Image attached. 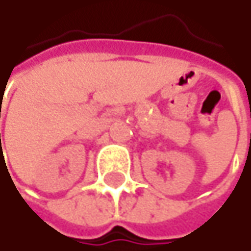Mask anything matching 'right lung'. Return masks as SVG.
Listing matches in <instances>:
<instances>
[{"label":"right lung","instance_id":"add662e5","mask_svg":"<svg viewBox=\"0 0 251 251\" xmlns=\"http://www.w3.org/2000/svg\"><path fill=\"white\" fill-rule=\"evenodd\" d=\"M0 137H1V135H0Z\"/></svg>","mask_w":251,"mask_h":251}]
</instances>
